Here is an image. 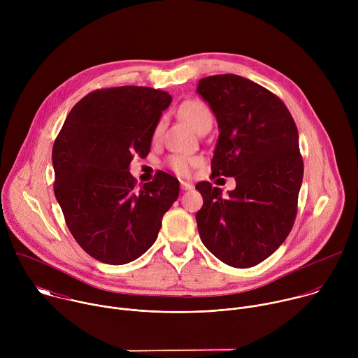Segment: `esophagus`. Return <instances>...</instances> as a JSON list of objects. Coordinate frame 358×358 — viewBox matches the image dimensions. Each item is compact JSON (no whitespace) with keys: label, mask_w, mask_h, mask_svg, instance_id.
Returning <instances> with one entry per match:
<instances>
[{"label":"esophagus","mask_w":358,"mask_h":358,"mask_svg":"<svg viewBox=\"0 0 358 358\" xmlns=\"http://www.w3.org/2000/svg\"><path fill=\"white\" fill-rule=\"evenodd\" d=\"M192 188H194L192 182H189V181H181V189H182V191H189V189H192Z\"/></svg>","instance_id":"1"}]
</instances>
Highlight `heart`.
Instances as JSON below:
<instances>
[{
    "instance_id": "1",
    "label": "heart",
    "mask_w": 358,
    "mask_h": 358,
    "mask_svg": "<svg viewBox=\"0 0 358 358\" xmlns=\"http://www.w3.org/2000/svg\"><path fill=\"white\" fill-rule=\"evenodd\" d=\"M180 115L198 131L203 124L213 122V113L210 108L202 103L199 100H187L180 106ZM164 122L160 120L155 131H152V138L157 140L163 131ZM199 163L198 157L194 156H185V155H174L169 159V166L178 174H188L196 164Z\"/></svg>"
}]
</instances>
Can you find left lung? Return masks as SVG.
Wrapping results in <instances>:
<instances>
[{"label": "left lung", "mask_w": 358, "mask_h": 358, "mask_svg": "<svg viewBox=\"0 0 358 358\" xmlns=\"http://www.w3.org/2000/svg\"><path fill=\"white\" fill-rule=\"evenodd\" d=\"M196 93L220 129L213 176L236 181L228 196L208 181L195 185L203 199L195 215L198 232L221 262L250 268L269 258L292 231L303 180L297 127L278 96L246 78H203Z\"/></svg>", "instance_id": "8db88e82"}]
</instances>
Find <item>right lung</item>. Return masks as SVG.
<instances>
[{
  "instance_id": "right-lung-1",
  "label": "right lung",
  "mask_w": 358,
  "mask_h": 358,
  "mask_svg": "<svg viewBox=\"0 0 358 358\" xmlns=\"http://www.w3.org/2000/svg\"><path fill=\"white\" fill-rule=\"evenodd\" d=\"M171 96L143 86L94 90L69 112L52 150L55 196L66 225L92 258L124 265L156 242L163 215L178 198L167 173L136 188L129 173L145 157Z\"/></svg>"
}]
</instances>
